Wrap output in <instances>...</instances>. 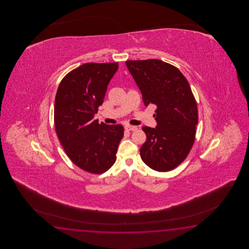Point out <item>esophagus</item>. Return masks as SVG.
I'll list each match as a JSON object with an SVG mask.
<instances>
[{
  "label": "esophagus",
  "instance_id": "1",
  "mask_svg": "<svg viewBox=\"0 0 249 249\" xmlns=\"http://www.w3.org/2000/svg\"><path fill=\"white\" fill-rule=\"evenodd\" d=\"M124 129L125 130H127V131H136L137 130V127L136 126H133V125H125L124 126Z\"/></svg>",
  "mask_w": 249,
  "mask_h": 249
}]
</instances>
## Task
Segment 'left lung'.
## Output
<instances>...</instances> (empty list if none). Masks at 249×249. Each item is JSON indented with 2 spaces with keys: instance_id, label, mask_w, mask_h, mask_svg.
<instances>
[{
  "instance_id": "obj_1",
  "label": "left lung",
  "mask_w": 249,
  "mask_h": 249,
  "mask_svg": "<svg viewBox=\"0 0 249 249\" xmlns=\"http://www.w3.org/2000/svg\"><path fill=\"white\" fill-rule=\"evenodd\" d=\"M125 64L144 105L157 106L156 128L142 127L147 140L140 150L141 158L151 169H175L195 141L197 107L191 86L179 69L162 60H127Z\"/></svg>"
}]
</instances>
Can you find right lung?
<instances>
[{"mask_svg": "<svg viewBox=\"0 0 249 249\" xmlns=\"http://www.w3.org/2000/svg\"><path fill=\"white\" fill-rule=\"evenodd\" d=\"M118 63H86L72 70L58 85L54 122L58 140L71 161L91 174H102L117 159L124 137L121 124L94 120Z\"/></svg>", "mask_w": 249, "mask_h": 249, "instance_id": "1", "label": "right lung"}]
</instances>
